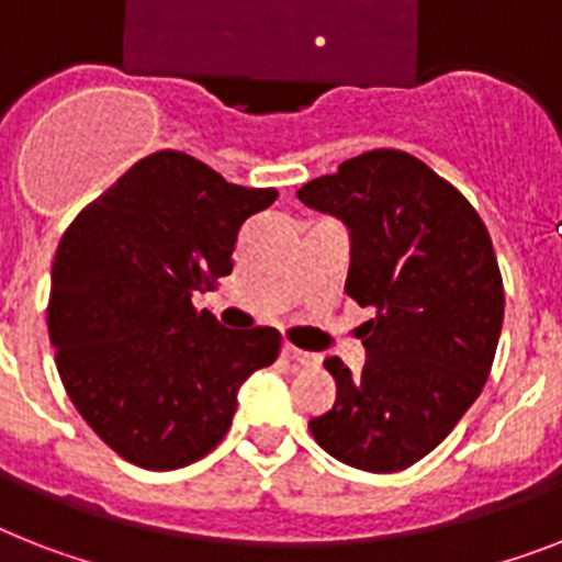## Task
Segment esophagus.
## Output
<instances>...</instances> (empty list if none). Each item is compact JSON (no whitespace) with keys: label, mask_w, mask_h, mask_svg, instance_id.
Returning <instances> with one entry per match:
<instances>
[{"label":"esophagus","mask_w":562,"mask_h":562,"mask_svg":"<svg viewBox=\"0 0 562 562\" xmlns=\"http://www.w3.org/2000/svg\"><path fill=\"white\" fill-rule=\"evenodd\" d=\"M282 355H285V358H289V360H294V363H300V367H314V363L321 360L314 352H305V349H296L294 344H285V346H282Z\"/></svg>","instance_id":"34e87169"}]
</instances>
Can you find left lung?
<instances>
[{
	"label": "left lung",
	"mask_w": 562,
	"mask_h": 562,
	"mask_svg": "<svg viewBox=\"0 0 562 562\" xmlns=\"http://www.w3.org/2000/svg\"><path fill=\"white\" fill-rule=\"evenodd\" d=\"M296 199L352 231L346 294L375 308L358 328L360 375L323 360L337 401L308 430L337 462L404 471L447 439L491 375L505 314L494 241L450 181L401 149L355 155Z\"/></svg>",
	"instance_id": "1"
}]
</instances>
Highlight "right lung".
Instances as JSON below:
<instances>
[{
	"mask_svg": "<svg viewBox=\"0 0 562 562\" xmlns=\"http://www.w3.org/2000/svg\"><path fill=\"white\" fill-rule=\"evenodd\" d=\"M273 187L231 184L161 149L86 204L59 239L48 335L68 398L121 459L147 471L199 462L231 430L236 390L271 367L282 335L218 326L195 291L234 271L241 222Z\"/></svg>",
	"mask_w": 562,
	"mask_h": 562,
	"instance_id": "obj_1",
	"label": "right lung"
}]
</instances>
